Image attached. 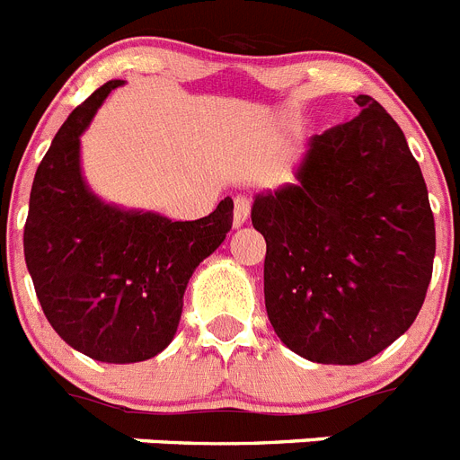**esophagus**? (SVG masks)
<instances>
[{
	"label": "esophagus",
	"instance_id": "obj_1",
	"mask_svg": "<svg viewBox=\"0 0 460 460\" xmlns=\"http://www.w3.org/2000/svg\"><path fill=\"white\" fill-rule=\"evenodd\" d=\"M249 214H251V200L246 198V195H237V198H234V217H233L234 227L243 226V221L249 218Z\"/></svg>",
	"mask_w": 460,
	"mask_h": 460
}]
</instances>
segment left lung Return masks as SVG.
<instances>
[{
    "mask_svg": "<svg viewBox=\"0 0 460 460\" xmlns=\"http://www.w3.org/2000/svg\"><path fill=\"white\" fill-rule=\"evenodd\" d=\"M313 136L296 184L258 193L265 306L276 336L318 364H361L414 323L426 299L436 221L420 164L376 99Z\"/></svg>",
    "mask_w": 460,
    "mask_h": 460,
    "instance_id": "obj_1",
    "label": "left lung"
}]
</instances>
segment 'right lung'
<instances>
[{
    "mask_svg": "<svg viewBox=\"0 0 460 460\" xmlns=\"http://www.w3.org/2000/svg\"><path fill=\"white\" fill-rule=\"evenodd\" d=\"M121 80L73 110L36 170L24 223V262L48 323L96 361L156 357L180 324L195 267L233 227V198L209 217L170 221L101 202L80 174V133Z\"/></svg>",
    "mask_w": 460,
    "mask_h": 460,
    "instance_id": "obj_1",
    "label": "right lung"
}]
</instances>
